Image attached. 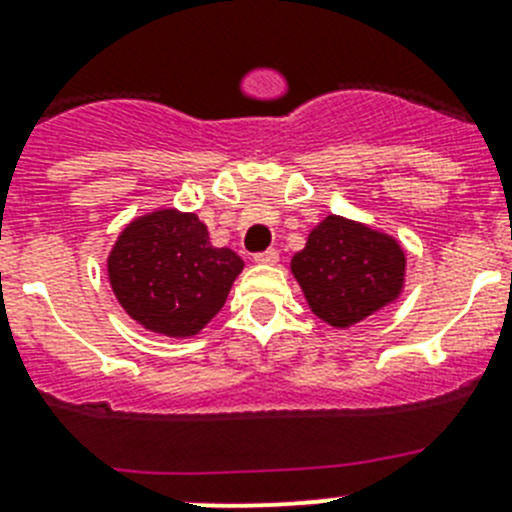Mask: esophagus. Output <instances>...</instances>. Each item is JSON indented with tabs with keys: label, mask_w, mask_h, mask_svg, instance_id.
<instances>
[{
	"label": "esophagus",
	"mask_w": 512,
	"mask_h": 512,
	"mask_svg": "<svg viewBox=\"0 0 512 512\" xmlns=\"http://www.w3.org/2000/svg\"><path fill=\"white\" fill-rule=\"evenodd\" d=\"M253 261H256V264L274 266V264H279V251H276V248H269V251H261V253H256V256H253Z\"/></svg>",
	"instance_id": "34e87169"
}]
</instances>
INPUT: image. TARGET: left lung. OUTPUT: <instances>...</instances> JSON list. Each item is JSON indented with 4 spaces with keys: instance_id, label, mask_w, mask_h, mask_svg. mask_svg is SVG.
I'll list each match as a JSON object with an SVG mask.
<instances>
[{
    "instance_id": "obj_1",
    "label": "left lung",
    "mask_w": 512,
    "mask_h": 512,
    "mask_svg": "<svg viewBox=\"0 0 512 512\" xmlns=\"http://www.w3.org/2000/svg\"><path fill=\"white\" fill-rule=\"evenodd\" d=\"M405 251L392 236L359 221L326 216L291 259L309 309L347 329L392 304L405 286Z\"/></svg>"
}]
</instances>
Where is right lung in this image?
<instances>
[{"label": "right lung", "instance_id": "1", "mask_svg": "<svg viewBox=\"0 0 512 512\" xmlns=\"http://www.w3.org/2000/svg\"><path fill=\"white\" fill-rule=\"evenodd\" d=\"M243 261L211 246L206 223L175 208L140 216L123 228L107 256V276L120 306L143 329L196 337L221 311Z\"/></svg>", "mask_w": 512, "mask_h": 512}]
</instances>
